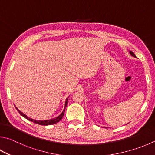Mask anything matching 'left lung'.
I'll list each match as a JSON object with an SVG mask.
<instances>
[{"label":"left lung","mask_w":155,"mask_h":155,"mask_svg":"<svg viewBox=\"0 0 155 155\" xmlns=\"http://www.w3.org/2000/svg\"><path fill=\"white\" fill-rule=\"evenodd\" d=\"M129 53H130V54L132 55V56H134V57H136V55H135V54L134 53L132 52V51H129Z\"/></svg>","instance_id":"left-lung-1"}]
</instances>
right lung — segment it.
Here are the masks:
<instances>
[{
  "label": "right lung",
  "mask_w": 155,
  "mask_h": 155,
  "mask_svg": "<svg viewBox=\"0 0 155 155\" xmlns=\"http://www.w3.org/2000/svg\"><path fill=\"white\" fill-rule=\"evenodd\" d=\"M68 98H67L66 100V102H65V108L67 106V104H68ZM16 108V106H15ZM16 109L18 110V111L19 112V113L20 114L21 116H23L24 117L26 118V119L29 120L30 121H32V122H34L35 123H36V124H38V125H53L55 124V123H58L60 120L62 119V117H64V111H65V109L64 110L63 112H61V114L60 115V116H58V117L55 118V119H50V120H34V119H30V118L28 117L26 115H25L24 114L22 113V112L21 111H19V110L16 108Z\"/></svg>",
  "instance_id": "obj_1"
}]
</instances>
